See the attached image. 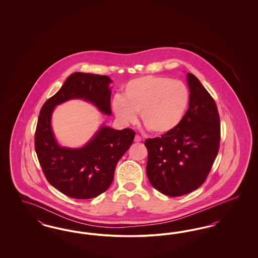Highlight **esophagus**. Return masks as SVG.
Wrapping results in <instances>:
<instances>
[{
    "mask_svg": "<svg viewBox=\"0 0 258 258\" xmlns=\"http://www.w3.org/2000/svg\"><path fill=\"white\" fill-rule=\"evenodd\" d=\"M140 141H142L141 136H139V135H135V142H140Z\"/></svg>",
    "mask_w": 258,
    "mask_h": 258,
    "instance_id": "obj_1",
    "label": "esophagus"
}]
</instances>
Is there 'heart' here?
<instances>
[{"label":"heart","instance_id":"1","mask_svg":"<svg viewBox=\"0 0 258 258\" xmlns=\"http://www.w3.org/2000/svg\"><path fill=\"white\" fill-rule=\"evenodd\" d=\"M189 92L180 80L146 75L128 81L122 97L112 99V110L122 123H133L140 112L142 123L156 135L176 130L187 110Z\"/></svg>","mask_w":258,"mask_h":258}]
</instances>
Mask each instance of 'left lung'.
<instances>
[{
	"label": "left lung",
	"mask_w": 258,
	"mask_h": 258,
	"mask_svg": "<svg viewBox=\"0 0 258 258\" xmlns=\"http://www.w3.org/2000/svg\"><path fill=\"white\" fill-rule=\"evenodd\" d=\"M188 109L180 125L161 137L147 139L146 171L160 192L176 197L204 183L218 155L220 115L215 100L194 74H186Z\"/></svg>",
	"instance_id": "obj_1"
}]
</instances>
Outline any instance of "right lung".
<instances>
[{"instance_id":"right-lung-1","label":"right lung","mask_w":258,"mask_h":258,"mask_svg":"<svg viewBox=\"0 0 258 258\" xmlns=\"http://www.w3.org/2000/svg\"><path fill=\"white\" fill-rule=\"evenodd\" d=\"M110 83L106 75L73 74L39 112L35 135L37 159L47 181L68 197L90 199L104 192L113 181L117 162L133 144L135 133L102 123L83 147H61L51 125L53 111L57 105L78 98L110 116Z\"/></svg>"}]
</instances>
